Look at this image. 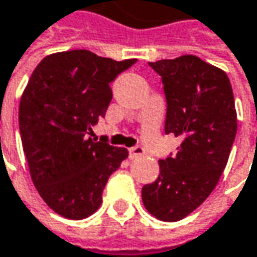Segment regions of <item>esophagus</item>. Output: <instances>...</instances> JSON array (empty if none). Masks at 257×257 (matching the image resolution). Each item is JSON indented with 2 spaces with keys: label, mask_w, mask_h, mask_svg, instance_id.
Here are the masks:
<instances>
[{
  "label": "esophagus",
  "mask_w": 257,
  "mask_h": 257,
  "mask_svg": "<svg viewBox=\"0 0 257 257\" xmlns=\"http://www.w3.org/2000/svg\"><path fill=\"white\" fill-rule=\"evenodd\" d=\"M143 154L144 148L143 147H140V145H135V147L129 148V157H131V159H137V157H140V156H143Z\"/></svg>",
  "instance_id": "esophagus-1"
}]
</instances>
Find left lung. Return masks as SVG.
Instances as JSON below:
<instances>
[{"instance_id":"8db88e82","label":"left lung","mask_w":257,"mask_h":257,"mask_svg":"<svg viewBox=\"0 0 257 257\" xmlns=\"http://www.w3.org/2000/svg\"><path fill=\"white\" fill-rule=\"evenodd\" d=\"M166 96L164 132L179 137L177 153L159 160L156 182L144 185L143 202L161 221H179L217 186L228 161L237 114L227 74L195 55L148 62Z\"/></svg>"}]
</instances>
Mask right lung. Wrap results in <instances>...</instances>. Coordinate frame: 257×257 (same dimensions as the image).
Segmentation results:
<instances>
[{
	"mask_svg": "<svg viewBox=\"0 0 257 257\" xmlns=\"http://www.w3.org/2000/svg\"><path fill=\"white\" fill-rule=\"evenodd\" d=\"M137 59L113 61L75 49L40 61L24 90L19 128L39 195L68 219L97 211L110 174L126 148L88 135L112 100L110 84Z\"/></svg>",
	"mask_w": 257,
	"mask_h": 257,
	"instance_id": "add662e5",
	"label": "right lung"
}]
</instances>
